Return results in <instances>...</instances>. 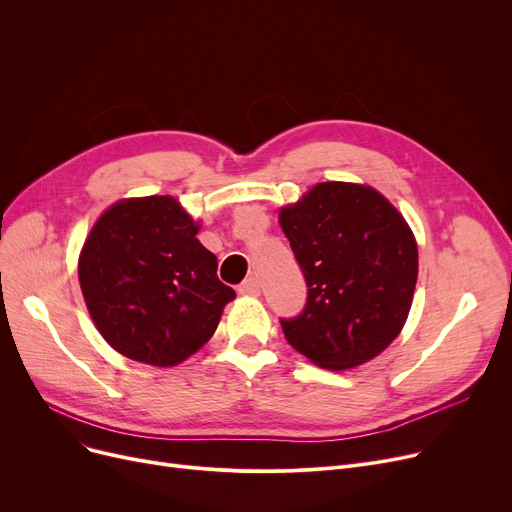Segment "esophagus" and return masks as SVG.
Instances as JSON below:
<instances>
[{
	"mask_svg": "<svg viewBox=\"0 0 512 512\" xmlns=\"http://www.w3.org/2000/svg\"><path fill=\"white\" fill-rule=\"evenodd\" d=\"M238 292H240V294H245V297H257V294L261 292V282H259V278H257V276L247 278L245 282L240 284Z\"/></svg>",
	"mask_w": 512,
	"mask_h": 512,
	"instance_id": "34e87169",
	"label": "esophagus"
}]
</instances>
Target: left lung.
Returning a JSON list of instances; mask_svg holds the SVG:
<instances>
[{
  "label": "left lung",
  "instance_id": "1",
  "mask_svg": "<svg viewBox=\"0 0 512 512\" xmlns=\"http://www.w3.org/2000/svg\"><path fill=\"white\" fill-rule=\"evenodd\" d=\"M309 297L282 319L288 344L311 363L346 371L384 353L405 328L419 272L417 240L373 186L319 182L280 209Z\"/></svg>",
  "mask_w": 512,
  "mask_h": 512
}]
</instances>
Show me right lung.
<instances>
[{"label": "right lung", "mask_w": 512, "mask_h": 512, "mask_svg": "<svg viewBox=\"0 0 512 512\" xmlns=\"http://www.w3.org/2000/svg\"><path fill=\"white\" fill-rule=\"evenodd\" d=\"M170 195L107 207L78 255V282L95 328L120 355L174 367L218 328L236 292L218 280V259Z\"/></svg>", "instance_id": "obj_1"}]
</instances>
